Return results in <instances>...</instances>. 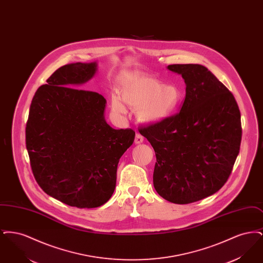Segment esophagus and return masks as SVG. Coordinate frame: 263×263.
Masks as SVG:
<instances>
[{"mask_svg": "<svg viewBox=\"0 0 263 263\" xmlns=\"http://www.w3.org/2000/svg\"><path fill=\"white\" fill-rule=\"evenodd\" d=\"M143 141H144L143 136H142L141 134L137 133V134L135 135V144H141V143H143Z\"/></svg>", "mask_w": 263, "mask_h": 263, "instance_id": "1", "label": "esophagus"}]
</instances>
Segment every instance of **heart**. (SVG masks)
<instances>
[{"mask_svg":"<svg viewBox=\"0 0 263 263\" xmlns=\"http://www.w3.org/2000/svg\"><path fill=\"white\" fill-rule=\"evenodd\" d=\"M181 100V91L175 85H163L149 77H133L121 87L120 97L111 96L110 104L113 112L125 115L124 102L130 108L136 110L139 121L145 124H157L173 116Z\"/></svg>","mask_w":263,"mask_h":263,"instance_id":"obj_1","label":"heart"}]
</instances>
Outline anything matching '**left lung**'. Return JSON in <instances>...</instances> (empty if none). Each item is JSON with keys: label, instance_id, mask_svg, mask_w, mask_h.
I'll return each instance as SVG.
<instances>
[{"label": "left lung", "instance_id": "obj_1", "mask_svg": "<svg viewBox=\"0 0 263 263\" xmlns=\"http://www.w3.org/2000/svg\"><path fill=\"white\" fill-rule=\"evenodd\" d=\"M167 69L186 85L182 107L139 132L156 153V191L172 203L188 204L213 195L228 180L241 141L240 112L233 93L206 67L175 64Z\"/></svg>", "mask_w": 263, "mask_h": 263}]
</instances>
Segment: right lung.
<instances>
[{"mask_svg": "<svg viewBox=\"0 0 263 263\" xmlns=\"http://www.w3.org/2000/svg\"><path fill=\"white\" fill-rule=\"evenodd\" d=\"M98 63L56 70L32 99L25 129L31 170L42 190L78 208H96L112 196L117 165L133 144L132 129H113L104 118L106 100L78 89Z\"/></svg>", "mask_w": 263, "mask_h": 263, "instance_id": "right-lung-1", "label": "right lung"}]
</instances>
